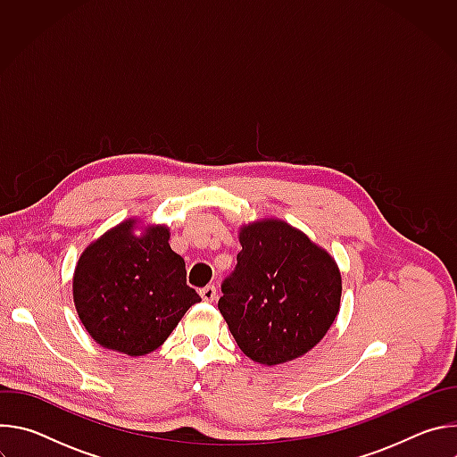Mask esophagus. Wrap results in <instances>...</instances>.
<instances>
[{"label": "esophagus", "mask_w": 457, "mask_h": 457, "mask_svg": "<svg viewBox=\"0 0 457 457\" xmlns=\"http://www.w3.org/2000/svg\"><path fill=\"white\" fill-rule=\"evenodd\" d=\"M201 296L204 302H215L217 300V287L215 286H206L201 289Z\"/></svg>", "instance_id": "obj_1"}]
</instances>
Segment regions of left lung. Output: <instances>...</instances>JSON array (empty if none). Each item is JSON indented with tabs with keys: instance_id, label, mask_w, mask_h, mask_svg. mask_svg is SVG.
<instances>
[{
	"instance_id": "1",
	"label": "left lung",
	"mask_w": 457,
	"mask_h": 457,
	"mask_svg": "<svg viewBox=\"0 0 457 457\" xmlns=\"http://www.w3.org/2000/svg\"><path fill=\"white\" fill-rule=\"evenodd\" d=\"M238 240L237 268L219 300L237 345L262 365L303 356L340 311L342 275L335 258L277 219L242 226Z\"/></svg>"
}]
</instances>
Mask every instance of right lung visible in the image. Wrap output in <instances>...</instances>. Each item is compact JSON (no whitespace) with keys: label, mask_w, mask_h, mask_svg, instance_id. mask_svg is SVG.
Wrapping results in <instances>:
<instances>
[{"label":"right lung","mask_w":457,"mask_h":457,"mask_svg":"<svg viewBox=\"0 0 457 457\" xmlns=\"http://www.w3.org/2000/svg\"><path fill=\"white\" fill-rule=\"evenodd\" d=\"M136 224L120 222L83 251L72 289L79 320L101 347L145 356L166 342L201 296L186 284L170 229L152 226L136 237Z\"/></svg>","instance_id":"obj_1"}]
</instances>
